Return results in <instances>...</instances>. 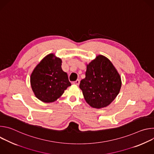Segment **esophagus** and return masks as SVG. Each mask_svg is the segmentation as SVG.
Wrapping results in <instances>:
<instances>
[{"instance_id":"1","label":"esophagus","mask_w":154,"mask_h":154,"mask_svg":"<svg viewBox=\"0 0 154 154\" xmlns=\"http://www.w3.org/2000/svg\"><path fill=\"white\" fill-rule=\"evenodd\" d=\"M72 84H74V85H79V84H80V80H75V81H74V82H72Z\"/></svg>"}]
</instances>
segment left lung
Instances as JSON below:
<instances>
[{"mask_svg":"<svg viewBox=\"0 0 154 154\" xmlns=\"http://www.w3.org/2000/svg\"><path fill=\"white\" fill-rule=\"evenodd\" d=\"M121 77L106 57L99 55L87 65L85 78L80 88L86 102L91 106L101 108L110 104L119 93Z\"/></svg>","mask_w":154,"mask_h":154,"instance_id":"8db88e82","label":"left lung"}]
</instances>
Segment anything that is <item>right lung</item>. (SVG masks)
Returning a JSON list of instances; mask_svg holds the SVG:
<instances>
[{"label": "right lung", "mask_w": 154, "mask_h": 154, "mask_svg": "<svg viewBox=\"0 0 154 154\" xmlns=\"http://www.w3.org/2000/svg\"><path fill=\"white\" fill-rule=\"evenodd\" d=\"M51 54L44 58L32 73L30 83L36 97L49 103L55 101L71 85L68 74L61 69V60Z\"/></svg>", "instance_id": "1"}]
</instances>
